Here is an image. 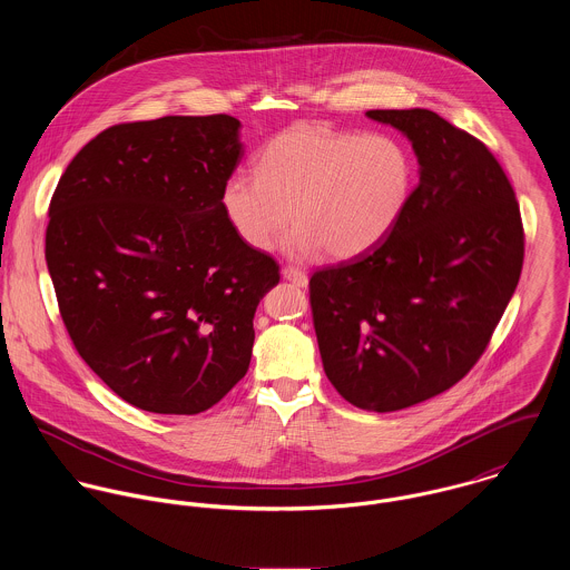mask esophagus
Masks as SVG:
<instances>
[{"label":"esophagus","instance_id":"34e87169","mask_svg":"<svg viewBox=\"0 0 570 570\" xmlns=\"http://www.w3.org/2000/svg\"><path fill=\"white\" fill-rule=\"evenodd\" d=\"M283 278L294 283V285H298V287H307V283H309L307 274L303 269H296V267H285L283 269Z\"/></svg>","mask_w":570,"mask_h":570}]
</instances>
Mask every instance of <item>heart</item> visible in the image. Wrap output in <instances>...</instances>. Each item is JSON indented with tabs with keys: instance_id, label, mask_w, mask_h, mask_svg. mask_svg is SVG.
Masks as SVG:
<instances>
[{
	"instance_id": "obj_1",
	"label": "heart",
	"mask_w": 570,
	"mask_h": 570,
	"mask_svg": "<svg viewBox=\"0 0 570 570\" xmlns=\"http://www.w3.org/2000/svg\"><path fill=\"white\" fill-rule=\"evenodd\" d=\"M412 160L389 134H357L301 122L276 134L256 158V175L235 173L222 188L224 213L254 249H269L292 222L294 256L325 249L355 258L397 224L412 193Z\"/></svg>"
}]
</instances>
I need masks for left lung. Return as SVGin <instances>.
I'll return each instance as SVG.
<instances>
[{
	"instance_id": "8db88e82",
	"label": "left lung",
	"mask_w": 570,
	"mask_h": 570,
	"mask_svg": "<svg viewBox=\"0 0 570 570\" xmlns=\"http://www.w3.org/2000/svg\"><path fill=\"white\" fill-rule=\"evenodd\" d=\"M402 131L419 184L368 252L314 272L309 301L328 382L353 406L393 412L463 380L522 272L515 193L488 147L430 109H371Z\"/></svg>"
}]
</instances>
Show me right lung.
Listing matches in <instances>:
<instances>
[{"label": "right lung", "mask_w": 570, "mask_h": 570, "mask_svg": "<svg viewBox=\"0 0 570 570\" xmlns=\"http://www.w3.org/2000/svg\"><path fill=\"white\" fill-rule=\"evenodd\" d=\"M233 116H164L89 140L50 202L46 261L85 364L127 404L215 406L247 373L254 312L276 261L230 226L242 163Z\"/></svg>", "instance_id": "obj_1"}]
</instances>
